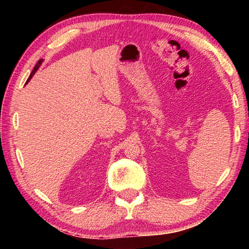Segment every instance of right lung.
Segmentation results:
<instances>
[{"instance_id":"add662e5","label":"right lung","mask_w":249,"mask_h":249,"mask_svg":"<svg viewBox=\"0 0 249 249\" xmlns=\"http://www.w3.org/2000/svg\"><path fill=\"white\" fill-rule=\"evenodd\" d=\"M43 61H44V59H40V60H39L38 62H37V64H36V66H35V68H34V70L32 71V73H31V75H29V77H28V79H27V82H29V80H31V79L33 78V75H34V74H35V72H36V71L39 69V67H40V65H41V62H43ZM27 82H26V83H27Z\"/></svg>"}]
</instances>
